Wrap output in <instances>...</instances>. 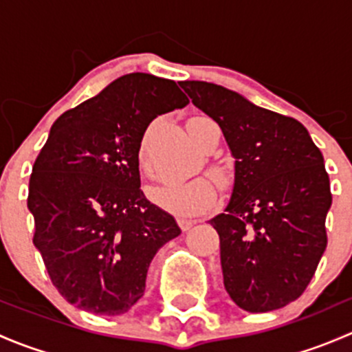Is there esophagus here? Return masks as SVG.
<instances>
[{
    "label": "esophagus",
    "instance_id": "34e87169",
    "mask_svg": "<svg viewBox=\"0 0 352 352\" xmlns=\"http://www.w3.org/2000/svg\"><path fill=\"white\" fill-rule=\"evenodd\" d=\"M177 223H179V226L182 228V232H189V230L196 225L194 219H187V218H179L177 219Z\"/></svg>",
    "mask_w": 352,
    "mask_h": 352
}]
</instances>
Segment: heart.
Listing matches in <instances>:
<instances>
[{
    "mask_svg": "<svg viewBox=\"0 0 352 352\" xmlns=\"http://www.w3.org/2000/svg\"><path fill=\"white\" fill-rule=\"evenodd\" d=\"M202 117H196L189 122V131L194 140L201 146H204V133L199 129L197 120ZM141 165L148 168V134L141 141L140 148ZM212 173L223 179V168L219 165L211 166ZM218 196L216 182L211 177H196L190 180H170L162 184L151 190V199L158 208L172 212L175 216H194L206 211Z\"/></svg>",
    "mask_w": 352,
    "mask_h": 352,
    "instance_id": "obj_1",
    "label": "heart"
}]
</instances>
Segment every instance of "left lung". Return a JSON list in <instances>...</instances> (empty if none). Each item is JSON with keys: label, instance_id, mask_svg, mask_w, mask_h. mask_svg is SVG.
Masks as SVG:
<instances>
[{"label": "left lung", "instance_id": "obj_1", "mask_svg": "<svg viewBox=\"0 0 352 352\" xmlns=\"http://www.w3.org/2000/svg\"><path fill=\"white\" fill-rule=\"evenodd\" d=\"M192 104L221 127L235 156V184L219 235L223 281L250 314L278 310L303 294L327 247L332 204L324 156L307 127L206 81H182Z\"/></svg>", "mask_w": 352, "mask_h": 352}]
</instances>
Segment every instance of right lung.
<instances>
[{"mask_svg":"<svg viewBox=\"0 0 352 352\" xmlns=\"http://www.w3.org/2000/svg\"><path fill=\"white\" fill-rule=\"evenodd\" d=\"M187 104L175 81L131 73L52 124L27 206L49 278L74 307L129 311L155 254L180 235L173 216L141 190L140 148L155 117Z\"/></svg>","mask_w":352,"mask_h":352,"instance_id":"right-lung-1","label":"right lung"}]
</instances>
